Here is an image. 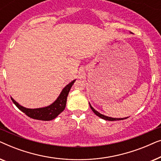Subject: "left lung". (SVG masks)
Segmentation results:
<instances>
[{
    "instance_id": "8db88e82",
    "label": "left lung",
    "mask_w": 161,
    "mask_h": 161,
    "mask_svg": "<svg viewBox=\"0 0 161 161\" xmlns=\"http://www.w3.org/2000/svg\"><path fill=\"white\" fill-rule=\"evenodd\" d=\"M131 33V32H130ZM89 105H90V108H91V109L92 110V111L94 112V114H96L97 116H99V117H100L101 119H105V120H108V121H116V120H122V119H125L128 118V117H125V118H112V117H109V116H106L105 115H103V114L99 113L97 111H96L95 109L92 106L91 104L89 103Z\"/></svg>"
}]
</instances>
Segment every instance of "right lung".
Masks as SVG:
<instances>
[{
    "label": "right lung",
    "instance_id": "add662e5",
    "mask_svg": "<svg viewBox=\"0 0 161 161\" xmlns=\"http://www.w3.org/2000/svg\"><path fill=\"white\" fill-rule=\"evenodd\" d=\"M76 80H72L69 84H67L62 89V91L59 94L58 98L54 101L52 104L46 107L39 108H27L22 106L18 103L16 102L14 99L11 97L12 102L14 103V105L25 113L26 115L29 117L34 119L42 120V121H50L56 118L65 109L66 103H67V99L68 94H69V90L74 84L75 81Z\"/></svg>",
    "mask_w": 161,
    "mask_h": 161
}]
</instances>
